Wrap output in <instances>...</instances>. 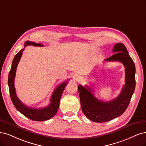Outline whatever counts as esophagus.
I'll list each match as a JSON object with an SVG mask.
<instances>
[{
    "label": "esophagus",
    "mask_w": 146,
    "mask_h": 146,
    "mask_svg": "<svg viewBox=\"0 0 146 146\" xmlns=\"http://www.w3.org/2000/svg\"><path fill=\"white\" fill-rule=\"evenodd\" d=\"M73 80H74L75 81H76V82H78V81H79V80H80V76H79V74H74L73 76Z\"/></svg>",
    "instance_id": "34e87169"
}]
</instances>
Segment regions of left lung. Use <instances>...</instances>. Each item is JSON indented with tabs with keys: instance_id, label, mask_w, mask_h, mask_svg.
Listing matches in <instances>:
<instances>
[{
	"instance_id": "8db88e82",
	"label": "left lung",
	"mask_w": 146,
	"mask_h": 146,
	"mask_svg": "<svg viewBox=\"0 0 146 146\" xmlns=\"http://www.w3.org/2000/svg\"><path fill=\"white\" fill-rule=\"evenodd\" d=\"M112 52L115 53L105 61L120 62L125 67V84L117 98L110 102H103L96 98L93 90L88 86H78L84 114L89 120L96 123L108 121L123 114L130 103L135 88V66L126 47L118 42L114 46Z\"/></svg>"
}]
</instances>
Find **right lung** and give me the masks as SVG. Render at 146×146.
Here are the masks:
<instances>
[{
	"label": "right lung",
	"mask_w": 146,
	"mask_h": 146,
	"mask_svg": "<svg viewBox=\"0 0 146 146\" xmlns=\"http://www.w3.org/2000/svg\"><path fill=\"white\" fill-rule=\"evenodd\" d=\"M28 45L33 46L43 47V44L41 43H36L27 41L25 42V48ZM25 48L21 49L18 53L16 54L14 56L12 62V66L11 68L10 72L8 75V87L9 90V94L13 104L15 108L20 113L24 115L30 120L34 121H42L50 119L55 115L58 110L59 106V102L61 95L65 87L68 84V79L67 81L61 83L57 86V87L54 90L50 99V103L47 106L42 108H32L24 105L19 99L17 98L15 93V88L14 86V79L15 76L16 70L18 66V64L20 60V58L22 55L23 52Z\"/></svg>",
	"instance_id": "add662e5"
}]
</instances>
